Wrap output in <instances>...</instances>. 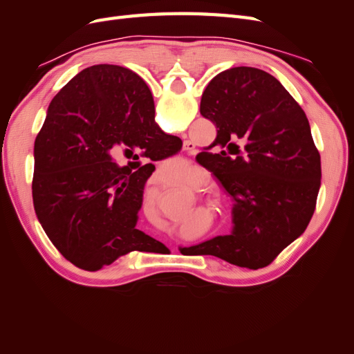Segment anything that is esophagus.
Returning <instances> with one entry per match:
<instances>
[{
	"mask_svg": "<svg viewBox=\"0 0 354 354\" xmlns=\"http://www.w3.org/2000/svg\"><path fill=\"white\" fill-rule=\"evenodd\" d=\"M189 145H190V143H186V145H185V149H187V151H190V147H189ZM186 145L188 146L187 148L185 147Z\"/></svg>",
	"mask_w": 354,
	"mask_h": 354,
	"instance_id": "1",
	"label": "esophagus"
}]
</instances>
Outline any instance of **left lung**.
<instances>
[{"instance_id":"1","label":"left lung","mask_w":354,"mask_h":354,"mask_svg":"<svg viewBox=\"0 0 354 354\" xmlns=\"http://www.w3.org/2000/svg\"><path fill=\"white\" fill-rule=\"evenodd\" d=\"M201 115L217 137L198 162L236 201L234 230L196 245L202 254L261 269L301 236L320 189V155L304 111L273 75L250 66L220 72L207 85Z\"/></svg>"}]
</instances>
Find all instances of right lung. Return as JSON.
<instances>
[{
	"label": "right lung",
	"instance_id": "1",
	"mask_svg": "<svg viewBox=\"0 0 354 354\" xmlns=\"http://www.w3.org/2000/svg\"><path fill=\"white\" fill-rule=\"evenodd\" d=\"M180 149V138L155 122L151 90L137 73L94 65L75 75L48 104L34 146L32 199L53 245L95 272L159 243L136 229L153 171L138 155L158 160ZM116 156L127 165L118 166Z\"/></svg>",
	"mask_w": 354,
	"mask_h": 354
}]
</instances>
